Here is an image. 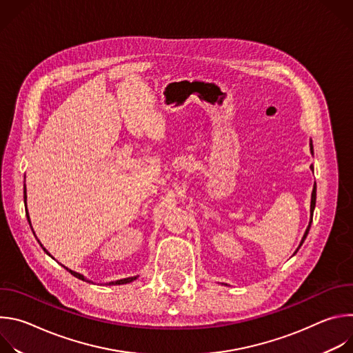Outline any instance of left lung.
<instances>
[{
    "mask_svg": "<svg viewBox=\"0 0 353 353\" xmlns=\"http://www.w3.org/2000/svg\"><path fill=\"white\" fill-rule=\"evenodd\" d=\"M312 145V152H313V143H310ZM312 169H313V166H312ZM316 192H317V188H316V183H314V188H313V192H312V205H310V214H312V218H310V223H309V228L306 229V233H305V236H303V239H301V241H300V245L303 244V241H305V239L307 237V233H309V230H310V226H312V221H313V212H314V207H316ZM300 245H299V248H300ZM297 248V250H299ZM297 250L294 251V253H297Z\"/></svg>",
    "mask_w": 353,
    "mask_h": 353,
    "instance_id": "1",
    "label": "left lung"
}]
</instances>
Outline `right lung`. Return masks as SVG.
<instances>
[{
	"label": "right lung",
	"instance_id": "right-lung-1",
	"mask_svg": "<svg viewBox=\"0 0 353 353\" xmlns=\"http://www.w3.org/2000/svg\"><path fill=\"white\" fill-rule=\"evenodd\" d=\"M23 201H25V207H26V185H25V188H23ZM26 216H28V222L30 223V219H29V214H28V210H26ZM30 228H32V225H30ZM34 233V232H33ZM39 241V240H37ZM44 251H46V248H44ZM47 253V251H46ZM68 272H71V275H74L75 278H78V279H82V281H86L85 278H83V275H81V274H78V272H74V271H71V270H68V268H65ZM134 279H137V276H132V278H125V279H120V281H116V282H110V283H108V285H123V283H128V282H132Z\"/></svg>",
	"mask_w": 353,
	"mask_h": 353
}]
</instances>
